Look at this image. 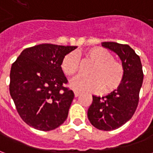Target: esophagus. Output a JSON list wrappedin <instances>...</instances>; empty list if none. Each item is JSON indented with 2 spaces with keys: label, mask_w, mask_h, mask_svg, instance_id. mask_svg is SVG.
Segmentation results:
<instances>
[{
  "label": "esophagus",
  "mask_w": 153,
  "mask_h": 153,
  "mask_svg": "<svg viewBox=\"0 0 153 153\" xmlns=\"http://www.w3.org/2000/svg\"><path fill=\"white\" fill-rule=\"evenodd\" d=\"M74 97H77L79 96V94H80L79 92H78V91H75V90L74 91Z\"/></svg>",
  "instance_id": "34e87169"
}]
</instances>
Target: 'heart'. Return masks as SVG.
Here are the masks:
<instances>
[{
    "label": "heart",
    "mask_w": 153,
    "mask_h": 153,
    "mask_svg": "<svg viewBox=\"0 0 153 153\" xmlns=\"http://www.w3.org/2000/svg\"><path fill=\"white\" fill-rule=\"evenodd\" d=\"M84 60L93 63L88 74L90 76H78L70 82V87L80 92L105 94L116 92L125 78V69L120 61L114 59L111 51L100 47H92L84 52ZM61 70L67 76L75 75L80 68L79 60L74 52L67 54L61 61Z\"/></svg>",
    "instance_id": "1"
}]
</instances>
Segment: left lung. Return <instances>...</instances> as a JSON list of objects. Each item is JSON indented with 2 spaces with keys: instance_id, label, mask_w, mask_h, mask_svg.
<instances>
[{
  "instance_id": "left-lung-1",
  "label": "left lung",
  "mask_w": 153,
  "mask_h": 153,
  "mask_svg": "<svg viewBox=\"0 0 153 153\" xmlns=\"http://www.w3.org/2000/svg\"><path fill=\"white\" fill-rule=\"evenodd\" d=\"M102 46L118 55L125 69L123 83L116 92L107 96H93L88 110L90 123L100 130L120 128L132 118L138 106L143 72L140 57L127 44L104 42Z\"/></svg>"
}]
</instances>
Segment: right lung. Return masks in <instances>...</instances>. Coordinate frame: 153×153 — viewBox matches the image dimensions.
<instances>
[{
	"mask_svg": "<svg viewBox=\"0 0 153 153\" xmlns=\"http://www.w3.org/2000/svg\"><path fill=\"white\" fill-rule=\"evenodd\" d=\"M77 47L44 43L23 51L10 70V93L22 120L50 131L67 119L73 91L61 70L64 56Z\"/></svg>",
	"mask_w": 153,
	"mask_h": 153,
	"instance_id": "add662e5",
	"label": "right lung"
}]
</instances>
